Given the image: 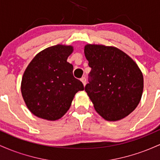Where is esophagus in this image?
I'll return each mask as SVG.
<instances>
[{"label":"esophagus","instance_id":"obj_1","mask_svg":"<svg viewBox=\"0 0 160 160\" xmlns=\"http://www.w3.org/2000/svg\"><path fill=\"white\" fill-rule=\"evenodd\" d=\"M81 81L82 82V84H83V85L85 86L86 85V79L85 77H82V78H81Z\"/></svg>","mask_w":160,"mask_h":160}]
</instances>
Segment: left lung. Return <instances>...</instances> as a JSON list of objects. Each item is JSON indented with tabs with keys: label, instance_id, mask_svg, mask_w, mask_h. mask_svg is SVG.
I'll list each match as a JSON object with an SVG mask.
<instances>
[{
	"label": "left lung",
	"instance_id": "obj_1",
	"mask_svg": "<svg viewBox=\"0 0 160 160\" xmlns=\"http://www.w3.org/2000/svg\"><path fill=\"white\" fill-rule=\"evenodd\" d=\"M84 53L91 71L85 91L99 115L117 121L136 108L144 88V79L137 64L113 47L87 44Z\"/></svg>",
	"mask_w": 160,
	"mask_h": 160
}]
</instances>
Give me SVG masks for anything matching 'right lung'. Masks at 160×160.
I'll return each instance as SVG.
<instances>
[{
    "label": "right lung",
    "mask_w": 160,
    "mask_h": 160,
    "mask_svg": "<svg viewBox=\"0 0 160 160\" xmlns=\"http://www.w3.org/2000/svg\"><path fill=\"white\" fill-rule=\"evenodd\" d=\"M72 52L71 46L48 47L36 55L25 70L22 95L29 111L38 117L58 120L68 111L75 94L84 89L67 62Z\"/></svg>",
    "instance_id": "right-lung-1"
}]
</instances>
